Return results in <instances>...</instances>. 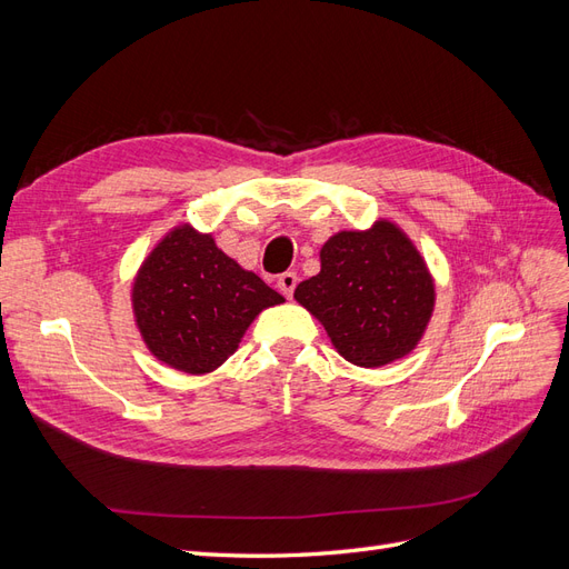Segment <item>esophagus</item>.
Listing matches in <instances>:
<instances>
[{
	"label": "esophagus",
	"mask_w": 569,
	"mask_h": 569,
	"mask_svg": "<svg viewBox=\"0 0 569 569\" xmlns=\"http://www.w3.org/2000/svg\"><path fill=\"white\" fill-rule=\"evenodd\" d=\"M297 282H299L297 272H282L280 278H278V287H280V291H282V295H284L287 299H291V295H295Z\"/></svg>",
	"instance_id": "esophagus-1"
}]
</instances>
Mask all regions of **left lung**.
I'll return each instance as SVG.
<instances>
[{
    "instance_id": "left-lung-1",
    "label": "left lung",
    "mask_w": 569,
    "mask_h": 569,
    "mask_svg": "<svg viewBox=\"0 0 569 569\" xmlns=\"http://www.w3.org/2000/svg\"><path fill=\"white\" fill-rule=\"evenodd\" d=\"M295 299L332 347L358 368L408 356L435 313V280L410 237L380 218L370 230H341L320 249V272Z\"/></svg>"
}]
</instances>
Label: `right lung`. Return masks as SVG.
<instances>
[{
  "label": "right lung",
  "mask_w": 569,
  "mask_h": 569,
  "mask_svg": "<svg viewBox=\"0 0 569 569\" xmlns=\"http://www.w3.org/2000/svg\"><path fill=\"white\" fill-rule=\"evenodd\" d=\"M284 297L216 247L213 234L178 226L144 258L132 313L147 349L168 368L209 375L237 351L249 325Z\"/></svg>",
  "instance_id": "add662e5"
}]
</instances>
